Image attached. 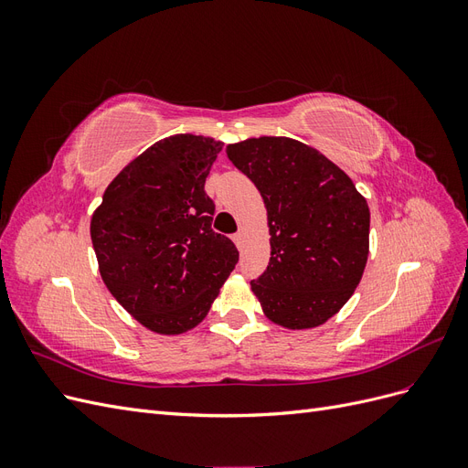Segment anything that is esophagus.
I'll return each instance as SVG.
<instances>
[{
  "instance_id": "esophagus-1",
  "label": "esophagus",
  "mask_w": 468,
  "mask_h": 468,
  "mask_svg": "<svg viewBox=\"0 0 468 468\" xmlns=\"http://www.w3.org/2000/svg\"><path fill=\"white\" fill-rule=\"evenodd\" d=\"M232 239H234V244H236L238 248H242V246H244V234H242V232L234 234V236H232Z\"/></svg>"
}]
</instances>
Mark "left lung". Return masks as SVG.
<instances>
[{"label":"left lung","instance_id":"obj_1","mask_svg":"<svg viewBox=\"0 0 468 468\" xmlns=\"http://www.w3.org/2000/svg\"><path fill=\"white\" fill-rule=\"evenodd\" d=\"M263 197L271 258L251 281L265 316L289 330L324 324L357 289L369 256V207L318 150L285 136L226 146Z\"/></svg>","mask_w":468,"mask_h":468}]
</instances>
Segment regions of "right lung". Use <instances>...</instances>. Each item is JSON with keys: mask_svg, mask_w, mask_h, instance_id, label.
Here are the masks:
<instances>
[{"mask_svg": "<svg viewBox=\"0 0 468 468\" xmlns=\"http://www.w3.org/2000/svg\"><path fill=\"white\" fill-rule=\"evenodd\" d=\"M220 150L207 136L160 140L109 183L91 217L103 282L155 334L195 328L238 263L232 239L210 229L205 179Z\"/></svg>", "mask_w": 468, "mask_h": 468, "instance_id": "right-lung-1", "label": "right lung"}]
</instances>
